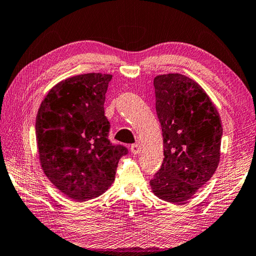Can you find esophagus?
<instances>
[{"mask_svg":"<svg viewBox=\"0 0 256 256\" xmlns=\"http://www.w3.org/2000/svg\"><path fill=\"white\" fill-rule=\"evenodd\" d=\"M140 151H141V146L138 144H134L131 146V152L133 154H140Z\"/></svg>","mask_w":256,"mask_h":256,"instance_id":"34e87169","label":"esophagus"}]
</instances>
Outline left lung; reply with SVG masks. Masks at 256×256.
Segmentation results:
<instances>
[{
  "mask_svg": "<svg viewBox=\"0 0 256 256\" xmlns=\"http://www.w3.org/2000/svg\"><path fill=\"white\" fill-rule=\"evenodd\" d=\"M154 86L164 158L150 185L159 198L180 204L206 184L218 167L222 120L204 90L190 78L157 76Z\"/></svg>",
  "mask_w": 256,
  "mask_h": 256,
  "instance_id": "obj_1",
  "label": "left lung"
}]
</instances>
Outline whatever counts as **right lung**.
I'll use <instances>...</instances> for the list:
<instances>
[{
    "label": "right lung",
    "mask_w": 256,
    "mask_h": 256,
    "mask_svg": "<svg viewBox=\"0 0 256 256\" xmlns=\"http://www.w3.org/2000/svg\"><path fill=\"white\" fill-rule=\"evenodd\" d=\"M110 74L86 73L58 82L42 102L36 138L45 175L60 192L84 202L97 198L115 180L128 154L108 138L104 102Z\"/></svg>",
    "instance_id": "1"
}]
</instances>
